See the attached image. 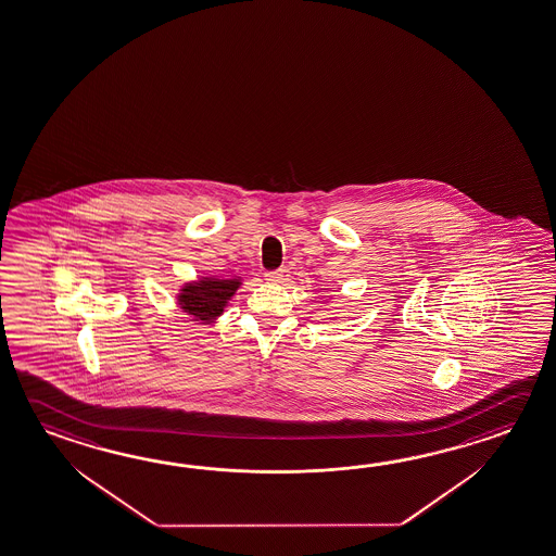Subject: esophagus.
Wrapping results in <instances>:
<instances>
[{
    "instance_id": "34e87169",
    "label": "esophagus",
    "mask_w": 556,
    "mask_h": 556,
    "mask_svg": "<svg viewBox=\"0 0 556 556\" xmlns=\"http://www.w3.org/2000/svg\"><path fill=\"white\" fill-rule=\"evenodd\" d=\"M287 279H289V269H277V271L265 274V281L285 282Z\"/></svg>"
}]
</instances>
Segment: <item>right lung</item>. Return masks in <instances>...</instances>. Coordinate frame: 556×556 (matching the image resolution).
Segmentation results:
<instances>
[{"instance_id":"obj_1","label":"right lung","mask_w":556,"mask_h":556,"mask_svg":"<svg viewBox=\"0 0 556 556\" xmlns=\"http://www.w3.org/2000/svg\"><path fill=\"white\" fill-rule=\"evenodd\" d=\"M240 279H216L203 277L201 281L187 282L177 301L181 311L191 314L197 321L215 320L225 311L226 302L238 291Z\"/></svg>"}]
</instances>
